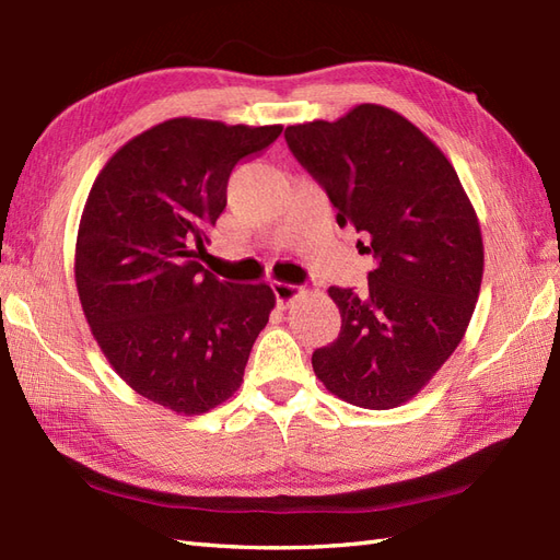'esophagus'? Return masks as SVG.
<instances>
[{"label":"esophagus","mask_w":560,"mask_h":560,"mask_svg":"<svg viewBox=\"0 0 560 560\" xmlns=\"http://www.w3.org/2000/svg\"><path fill=\"white\" fill-rule=\"evenodd\" d=\"M273 294L278 299V306L287 308L301 294V287L290 284V282H273Z\"/></svg>","instance_id":"34e87169"}]
</instances>
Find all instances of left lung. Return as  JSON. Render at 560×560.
<instances>
[{"label": "left lung", "mask_w": 560, "mask_h": 560, "mask_svg": "<svg viewBox=\"0 0 560 560\" xmlns=\"http://www.w3.org/2000/svg\"><path fill=\"white\" fill-rule=\"evenodd\" d=\"M284 140L376 261L364 296L329 287L341 334L313 352L315 376L352 406L395 409L444 366L477 308V212L444 151L383 105L287 126Z\"/></svg>", "instance_id": "left-lung-1"}]
</instances>
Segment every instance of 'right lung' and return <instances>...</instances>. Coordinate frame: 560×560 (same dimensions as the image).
<instances>
[{"label":"right lung","mask_w":560,"mask_h":560,"mask_svg":"<svg viewBox=\"0 0 560 560\" xmlns=\"http://www.w3.org/2000/svg\"><path fill=\"white\" fill-rule=\"evenodd\" d=\"M280 132L167 118L116 151L83 206L74 280L93 338L135 393L177 416L233 397L276 308L266 282L217 280L196 259L235 163Z\"/></svg>","instance_id":"right-lung-1"}]
</instances>
